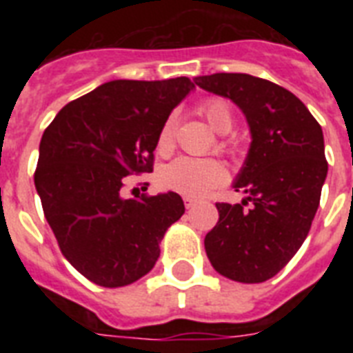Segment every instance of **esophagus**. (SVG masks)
<instances>
[{
  "label": "esophagus",
  "mask_w": 353,
  "mask_h": 353,
  "mask_svg": "<svg viewBox=\"0 0 353 353\" xmlns=\"http://www.w3.org/2000/svg\"><path fill=\"white\" fill-rule=\"evenodd\" d=\"M183 201H185V207H187V209H192L194 205H196V199L190 198V196H185V198H183Z\"/></svg>",
  "instance_id": "esophagus-1"
}]
</instances>
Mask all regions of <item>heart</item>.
I'll use <instances>...</instances> for the list:
<instances>
[{
	"label": "heart",
	"mask_w": 353,
	"mask_h": 353,
	"mask_svg": "<svg viewBox=\"0 0 353 353\" xmlns=\"http://www.w3.org/2000/svg\"><path fill=\"white\" fill-rule=\"evenodd\" d=\"M199 113L203 115L209 126L218 133H229L234 124L232 110L229 102L223 99H209L199 106ZM174 146V121L163 124L157 137V150L161 154H168ZM221 148L231 150L232 143L223 141ZM227 172L220 161L216 159H192V157H177L159 172L161 187L179 192L183 196L199 198L210 192L212 188L220 187L225 181Z\"/></svg>",
	"instance_id": "1"
}]
</instances>
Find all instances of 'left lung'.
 <instances>
[{"label":"left lung","instance_id":"1","mask_svg":"<svg viewBox=\"0 0 353 353\" xmlns=\"http://www.w3.org/2000/svg\"><path fill=\"white\" fill-rule=\"evenodd\" d=\"M196 84L231 99L252 139L232 185L247 198L216 203L220 220L205 236V251L227 279L265 282L301 249L319 209L328 174L323 128L291 91L269 80L214 73L198 77Z\"/></svg>","mask_w":353,"mask_h":353}]
</instances>
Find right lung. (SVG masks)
<instances>
[{
	"label": "right lung",
	"instance_id": "obj_1",
	"mask_svg": "<svg viewBox=\"0 0 353 353\" xmlns=\"http://www.w3.org/2000/svg\"><path fill=\"white\" fill-rule=\"evenodd\" d=\"M194 90L187 77L112 80L63 106L41 135L36 192L60 251L102 288L152 271L166 229L185 212L179 194L124 198L126 176L154 168L170 112Z\"/></svg>",
	"mask_w": 353,
	"mask_h": 353
}]
</instances>
